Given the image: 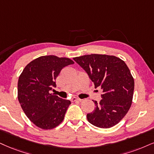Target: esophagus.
<instances>
[{"instance_id": "esophagus-1", "label": "esophagus", "mask_w": 154, "mask_h": 154, "mask_svg": "<svg viewBox=\"0 0 154 154\" xmlns=\"http://www.w3.org/2000/svg\"><path fill=\"white\" fill-rule=\"evenodd\" d=\"M81 98H76V97H73L71 98V101L72 102H75V101H81Z\"/></svg>"}]
</instances>
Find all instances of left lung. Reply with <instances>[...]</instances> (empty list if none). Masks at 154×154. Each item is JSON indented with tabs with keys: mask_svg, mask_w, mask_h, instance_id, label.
<instances>
[{
	"mask_svg": "<svg viewBox=\"0 0 154 154\" xmlns=\"http://www.w3.org/2000/svg\"><path fill=\"white\" fill-rule=\"evenodd\" d=\"M73 59L88 73L95 88L103 90L99 103L95 100L94 111L87 114L88 122L109 128L122 120L132 103L134 80L129 68L114 56L91 54Z\"/></svg>",
	"mask_w": 154,
	"mask_h": 154,
	"instance_id": "left-lung-1",
	"label": "left lung"
}]
</instances>
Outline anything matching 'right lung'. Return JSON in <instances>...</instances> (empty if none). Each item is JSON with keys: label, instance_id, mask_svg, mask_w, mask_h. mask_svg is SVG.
Listing matches in <instances>:
<instances>
[{"label": "right lung", "instance_id": "1", "mask_svg": "<svg viewBox=\"0 0 154 154\" xmlns=\"http://www.w3.org/2000/svg\"><path fill=\"white\" fill-rule=\"evenodd\" d=\"M74 62L68 58L43 56L25 67L18 82V98L23 111L35 126L52 129L63 120L71 101L50 94L56 77Z\"/></svg>", "mask_w": 154, "mask_h": 154}]
</instances>
